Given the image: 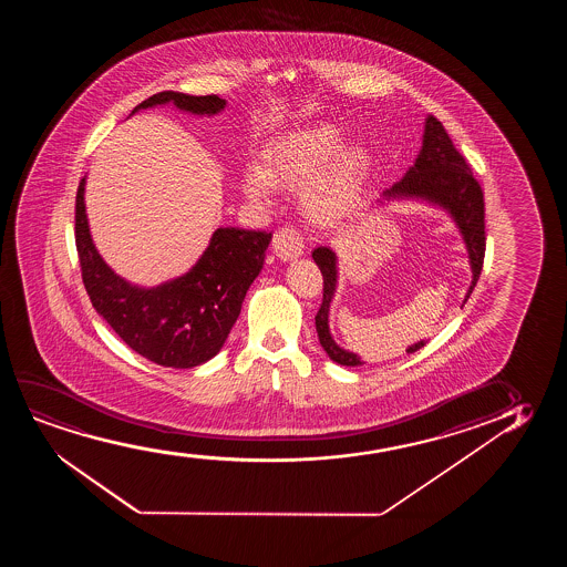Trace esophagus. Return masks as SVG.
Masks as SVG:
<instances>
[{
  "instance_id": "34e87169",
  "label": "esophagus",
  "mask_w": 567,
  "mask_h": 567,
  "mask_svg": "<svg viewBox=\"0 0 567 567\" xmlns=\"http://www.w3.org/2000/svg\"><path fill=\"white\" fill-rule=\"evenodd\" d=\"M272 251L282 261H295L303 254L302 236L292 226L280 228L272 236Z\"/></svg>"
}]
</instances>
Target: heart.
<instances>
[{"instance_id":"1","label":"heart","mask_w":567,"mask_h":567,"mask_svg":"<svg viewBox=\"0 0 567 567\" xmlns=\"http://www.w3.org/2000/svg\"><path fill=\"white\" fill-rule=\"evenodd\" d=\"M264 168L248 164L241 171V192L254 202L269 203L275 186L302 192V209L321 228L347 223L364 202L375 163L362 145L347 147L339 125H300L279 133L265 145Z\"/></svg>"}]
</instances>
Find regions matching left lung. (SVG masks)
Masks as SVG:
<instances>
[{
	"instance_id": "obj_1",
	"label": "left lung",
	"mask_w": 567,
	"mask_h": 567,
	"mask_svg": "<svg viewBox=\"0 0 567 567\" xmlns=\"http://www.w3.org/2000/svg\"><path fill=\"white\" fill-rule=\"evenodd\" d=\"M395 199H420L450 213V217L457 225L458 233L465 241L468 264L473 271L471 287L466 290L465 300H463L465 306L466 300L473 295V288L476 287V280L481 277L482 264H484V249H486L484 195H482L481 184L474 179L468 164L455 148L437 117H426L422 148L416 161L404 174L403 179H399L395 186L383 192L378 203L395 202ZM311 257L323 275V302L316 316L319 342L326 350L327 357L337 364H364L357 352L341 349L329 331V308H331V300L337 290V277H339L337 254L327 246H319L311 251ZM424 344H426L424 341L414 342L406 352H416Z\"/></svg>"
}]
</instances>
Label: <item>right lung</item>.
<instances>
[{"label": "right lung", "mask_w": 567, "mask_h": 567, "mask_svg": "<svg viewBox=\"0 0 567 567\" xmlns=\"http://www.w3.org/2000/svg\"><path fill=\"white\" fill-rule=\"evenodd\" d=\"M174 104L195 116H215L226 106L217 94L163 93L132 112ZM85 178L75 199V244L86 295L117 337L164 368H195L223 349L248 288L264 269L271 233L217 228L197 264L158 287H137L112 271L94 246L85 209Z\"/></svg>", "instance_id": "obj_1"}]
</instances>
